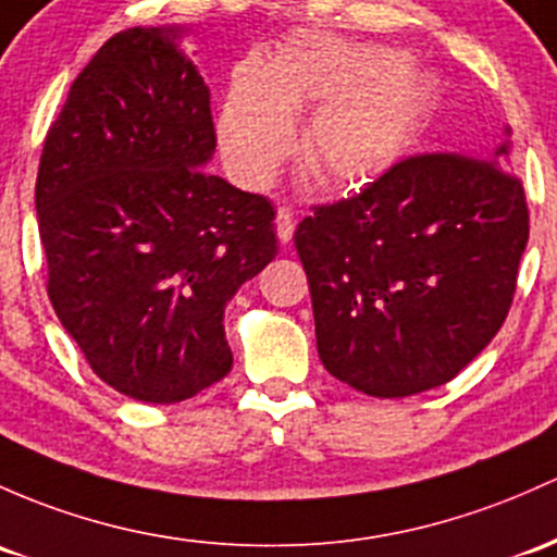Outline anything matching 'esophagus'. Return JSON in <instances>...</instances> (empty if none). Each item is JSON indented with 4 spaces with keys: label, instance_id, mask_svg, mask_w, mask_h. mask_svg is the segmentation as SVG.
<instances>
[{
    "label": "esophagus",
    "instance_id": "esophagus-1",
    "mask_svg": "<svg viewBox=\"0 0 557 557\" xmlns=\"http://www.w3.org/2000/svg\"><path fill=\"white\" fill-rule=\"evenodd\" d=\"M276 233L281 244L292 242V233H295V214H292L289 207H278L276 212Z\"/></svg>",
    "mask_w": 557,
    "mask_h": 557
}]
</instances>
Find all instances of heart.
Wrapping results in <instances>:
<instances>
[{
  "mask_svg": "<svg viewBox=\"0 0 557 557\" xmlns=\"http://www.w3.org/2000/svg\"><path fill=\"white\" fill-rule=\"evenodd\" d=\"M315 106L302 129V161L326 188H361L420 146L438 109V87L409 55L332 34H295L265 69L233 74L218 119L228 166L247 185L273 181L295 146V113Z\"/></svg>",
  "mask_w": 557,
  "mask_h": 557,
  "instance_id": "obj_1",
  "label": "heart"
}]
</instances>
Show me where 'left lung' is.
Here are the masks:
<instances>
[{
    "instance_id": "1",
    "label": "left lung",
    "mask_w": 557,
    "mask_h": 557,
    "mask_svg": "<svg viewBox=\"0 0 557 557\" xmlns=\"http://www.w3.org/2000/svg\"><path fill=\"white\" fill-rule=\"evenodd\" d=\"M505 133L488 161L409 157L297 225L319 356L339 382L414 396L454 380L505 324L529 242Z\"/></svg>"
}]
</instances>
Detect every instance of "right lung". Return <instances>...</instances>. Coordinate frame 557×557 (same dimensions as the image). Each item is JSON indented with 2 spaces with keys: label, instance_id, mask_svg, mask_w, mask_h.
Segmentation results:
<instances>
[{
  "label": "right lung",
  "instance_id": "right-lung-1",
  "mask_svg": "<svg viewBox=\"0 0 557 557\" xmlns=\"http://www.w3.org/2000/svg\"><path fill=\"white\" fill-rule=\"evenodd\" d=\"M181 28H127L71 85L47 133L37 218L47 295L92 372L177 404L233 367L223 313L278 252L265 196L205 170L209 87Z\"/></svg>",
  "mask_w": 557,
  "mask_h": 557
}]
</instances>
